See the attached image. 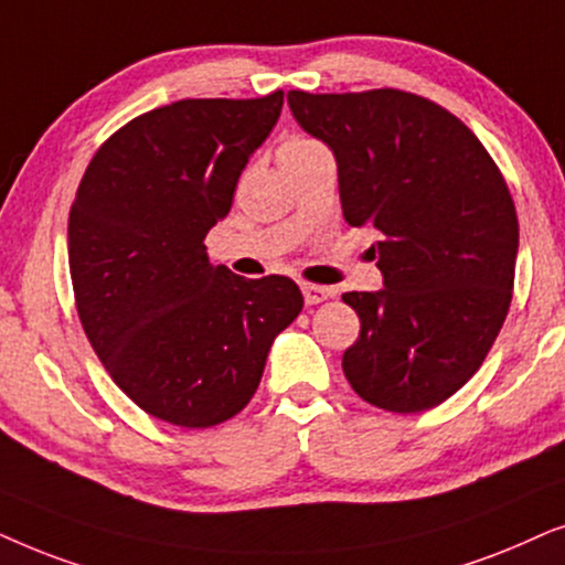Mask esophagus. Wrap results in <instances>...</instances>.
<instances>
[{"instance_id": "esophagus-1", "label": "esophagus", "mask_w": 565, "mask_h": 565, "mask_svg": "<svg viewBox=\"0 0 565 565\" xmlns=\"http://www.w3.org/2000/svg\"><path fill=\"white\" fill-rule=\"evenodd\" d=\"M302 295L307 305H320L335 295L333 287H318V284H302Z\"/></svg>"}]
</instances>
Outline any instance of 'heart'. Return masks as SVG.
Listing matches in <instances>:
<instances>
[{"mask_svg":"<svg viewBox=\"0 0 565 565\" xmlns=\"http://www.w3.org/2000/svg\"><path fill=\"white\" fill-rule=\"evenodd\" d=\"M322 145L318 139L312 137H305V134H295V137H287L281 141V147H278V160H291V157H302L307 152H315V149H320Z\"/></svg>","mask_w":565,"mask_h":565,"instance_id":"b5f03b06","label":"heart"}]
</instances>
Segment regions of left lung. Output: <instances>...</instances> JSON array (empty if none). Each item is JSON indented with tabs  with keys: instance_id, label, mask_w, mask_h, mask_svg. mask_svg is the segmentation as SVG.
<instances>
[{
	"instance_id": "obj_1",
	"label": "left lung",
	"mask_w": 565,
	"mask_h": 565,
	"mask_svg": "<svg viewBox=\"0 0 565 565\" xmlns=\"http://www.w3.org/2000/svg\"><path fill=\"white\" fill-rule=\"evenodd\" d=\"M299 126L333 149L343 216L380 232L382 291H349L353 393L393 413L452 397L480 370L507 320L519 247L499 164L460 118L428 97L291 89Z\"/></svg>"
}]
</instances>
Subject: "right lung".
I'll return each mask as SVG.
<instances>
[{"label": "right lung", "instance_id": "obj_1", "mask_svg": "<svg viewBox=\"0 0 565 565\" xmlns=\"http://www.w3.org/2000/svg\"><path fill=\"white\" fill-rule=\"evenodd\" d=\"M281 105L276 89L141 113L103 141L74 195L70 274L82 328L110 380L168 424L237 416L274 338L302 312L291 278L237 276L212 266L204 245Z\"/></svg>", "mask_w": 565, "mask_h": 565}]
</instances>
